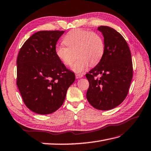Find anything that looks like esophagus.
<instances>
[{"label": "esophagus", "instance_id": "34e87169", "mask_svg": "<svg viewBox=\"0 0 151 151\" xmlns=\"http://www.w3.org/2000/svg\"><path fill=\"white\" fill-rule=\"evenodd\" d=\"M83 76V75L82 74H76V78H82Z\"/></svg>", "mask_w": 151, "mask_h": 151}]
</instances>
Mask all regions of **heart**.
<instances>
[{"label":"heart","mask_w":151,"mask_h":151,"mask_svg":"<svg viewBox=\"0 0 151 151\" xmlns=\"http://www.w3.org/2000/svg\"><path fill=\"white\" fill-rule=\"evenodd\" d=\"M63 42L66 45H58L55 53L65 65L71 66L78 57L72 69L82 73L91 66H95L101 61L105 51L103 38L96 33L88 30L75 29L68 32Z\"/></svg>","instance_id":"heart-1"}]
</instances>
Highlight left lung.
I'll use <instances>...</instances> for the list:
<instances>
[{"instance_id": "8db88e82", "label": "left lung", "mask_w": 151, "mask_h": 151, "mask_svg": "<svg viewBox=\"0 0 151 151\" xmlns=\"http://www.w3.org/2000/svg\"><path fill=\"white\" fill-rule=\"evenodd\" d=\"M98 30L104 36L105 51L101 61L86 75L89 82L86 97L93 107L107 111L119 106L127 96L132 62L129 45L120 33L108 26H101Z\"/></svg>"}]
</instances>
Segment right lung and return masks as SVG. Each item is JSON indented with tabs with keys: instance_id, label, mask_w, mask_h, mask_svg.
Segmentation results:
<instances>
[{
	"instance_id": "obj_1",
	"label": "right lung",
	"mask_w": 151,
	"mask_h": 151,
	"mask_svg": "<svg viewBox=\"0 0 151 151\" xmlns=\"http://www.w3.org/2000/svg\"><path fill=\"white\" fill-rule=\"evenodd\" d=\"M64 31H40L24 42L17 60V85L24 104L37 114H47L62 106L75 73L55 53Z\"/></svg>"
}]
</instances>
